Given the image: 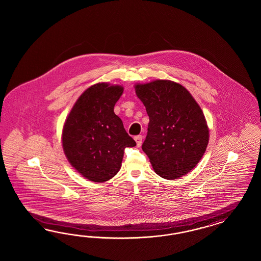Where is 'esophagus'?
<instances>
[{"label": "esophagus", "mask_w": 261, "mask_h": 261, "mask_svg": "<svg viewBox=\"0 0 261 261\" xmlns=\"http://www.w3.org/2000/svg\"><path fill=\"white\" fill-rule=\"evenodd\" d=\"M135 141L137 142V145L140 147L142 145V135H139V136H136L135 137Z\"/></svg>", "instance_id": "34e87169"}]
</instances>
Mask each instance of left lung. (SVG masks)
<instances>
[{"label": "left lung", "instance_id": "obj_1", "mask_svg": "<svg viewBox=\"0 0 261 261\" xmlns=\"http://www.w3.org/2000/svg\"><path fill=\"white\" fill-rule=\"evenodd\" d=\"M135 90L149 117L142 148L154 171L166 180L189 173L208 143L203 111L186 88L170 80L137 84Z\"/></svg>", "mask_w": 261, "mask_h": 261}]
</instances>
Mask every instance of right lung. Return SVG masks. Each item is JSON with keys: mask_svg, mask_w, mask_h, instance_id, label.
Segmentation results:
<instances>
[{"mask_svg": "<svg viewBox=\"0 0 261 261\" xmlns=\"http://www.w3.org/2000/svg\"><path fill=\"white\" fill-rule=\"evenodd\" d=\"M123 88L97 83L80 95L65 121L63 150L79 173L95 182L119 172L124 148L136 145L114 113Z\"/></svg>", "mask_w": 261, "mask_h": 261, "instance_id": "obj_1", "label": "right lung"}]
</instances>
